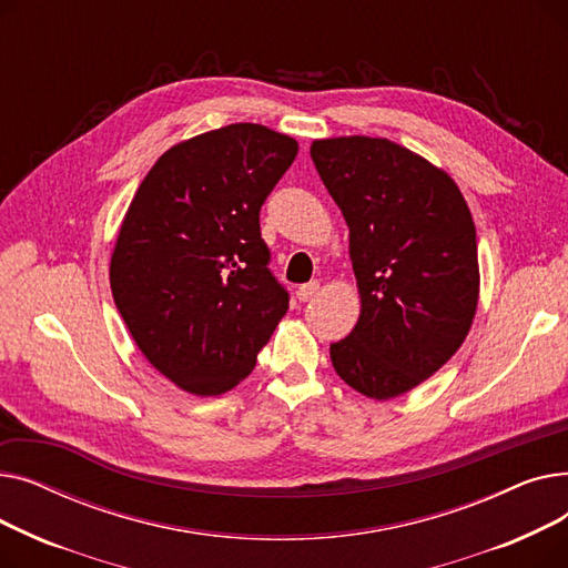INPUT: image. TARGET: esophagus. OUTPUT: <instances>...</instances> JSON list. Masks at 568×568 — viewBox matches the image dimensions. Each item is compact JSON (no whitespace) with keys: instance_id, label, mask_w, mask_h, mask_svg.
Instances as JSON below:
<instances>
[{"instance_id":"34e87169","label":"esophagus","mask_w":568,"mask_h":568,"mask_svg":"<svg viewBox=\"0 0 568 568\" xmlns=\"http://www.w3.org/2000/svg\"><path fill=\"white\" fill-rule=\"evenodd\" d=\"M317 294H320V283L313 281V283H306V285H302L300 290H296V300H300V302H311V300H315Z\"/></svg>"}]
</instances>
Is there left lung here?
I'll list each match as a JSON object with an SVG mask.
<instances>
[{"label":"left lung","instance_id":"8db88e82","mask_svg":"<svg viewBox=\"0 0 568 568\" xmlns=\"http://www.w3.org/2000/svg\"><path fill=\"white\" fill-rule=\"evenodd\" d=\"M322 182L349 227L362 313L332 364L359 394L412 392L458 352L479 304L469 206L454 179L386 138L311 144Z\"/></svg>","mask_w":568,"mask_h":568}]
</instances>
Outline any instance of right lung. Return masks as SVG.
I'll return each instance as SVG.
<instances>
[{
  "label": "right lung",
  "instance_id": "add662e5",
  "mask_svg": "<svg viewBox=\"0 0 568 568\" xmlns=\"http://www.w3.org/2000/svg\"><path fill=\"white\" fill-rule=\"evenodd\" d=\"M296 152L290 135L230 124L170 146L129 204L112 296L146 362L179 389L230 392L287 313L260 209Z\"/></svg>",
  "mask_w": 568,
  "mask_h": 568
}]
</instances>
